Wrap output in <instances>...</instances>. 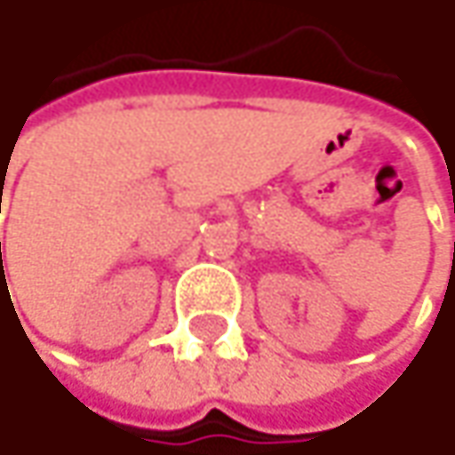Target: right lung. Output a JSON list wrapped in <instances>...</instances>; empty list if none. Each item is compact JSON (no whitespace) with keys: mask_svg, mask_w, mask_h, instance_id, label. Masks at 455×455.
<instances>
[{"mask_svg":"<svg viewBox=\"0 0 455 455\" xmlns=\"http://www.w3.org/2000/svg\"><path fill=\"white\" fill-rule=\"evenodd\" d=\"M0 248H2V243H0Z\"/></svg>","mask_w":455,"mask_h":455,"instance_id":"1","label":"right lung"}]
</instances>
